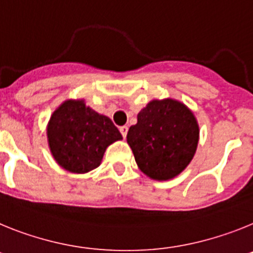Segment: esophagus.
I'll return each mask as SVG.
<instances>
[{"label":"esophagus","mask_w":253,"mask_h":253,"mask_svg":"<svg viewBox=\"0 0 253 253\" xmlns=\"http://www.w3.org/2000/svg\"><path fill=\"white\" fill-rule=\"evenodd\" d=\"M127 131H128V127H127V126H121L120 127V132L122 133V137H124V139L127 136Z\"/></svg>","instance_id":"34e87169"}]
</instances>
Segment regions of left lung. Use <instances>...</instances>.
I'll use <instances>...</instances> for the list:
<instances>
[{"mask_svg": "<svg viewBox=\"0 0 253 253\" xmlns=\"http://www.w3.org/2000/svg\"><path fill=\"white\" fill-rule=\"evenodd\" d=\"M127 142L139 168L150 178L170 179L192 160L199 126L192 112L173 99L153 100L129 127Z\"/></svg>", "mask_w": 253, "mask_h": 253, "instance_id": "8db88e82", "label": "left lung"}]
</instances>
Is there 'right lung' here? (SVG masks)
Segmentation results:
<instances>
[{
    "label": "right lung",
    "instance_id": "1",
    "mask_svg": "<svg viewBox=\"0 0 253 253\" xmlns=\"http://www.w3.org/2000/svg\"><path fill=\"white\" fill-rule=\"evenodd\" d=\"M47 135L57 163L72 173L99 167L107 146L122 139L113 122L86 107L84 100L63 103L52 114Z\"/></svg>",
    "mask_w": 253,
    "mask_h": 253
}]
</instances>
